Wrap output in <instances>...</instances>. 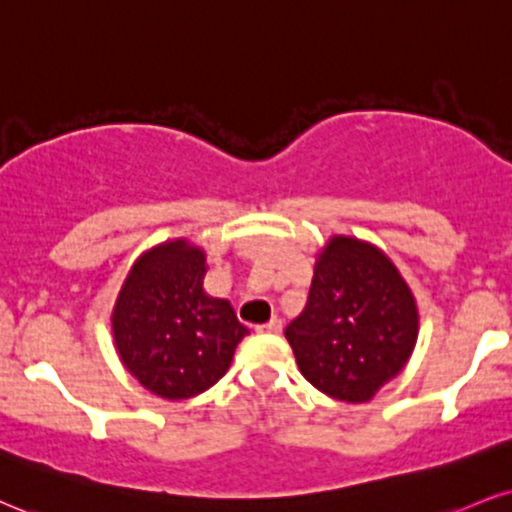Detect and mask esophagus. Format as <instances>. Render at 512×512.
I'll list each match as a JSON object with an SVG mask.
<instances>
[{
    "instance_id": "esophagus-1",
    "label": "esophagus",
    "mask_w": 512,
    "mask_h": 512,
    "mask_svg": "<svg viewBox=\"0 0 512 512\" xmlns=\"http://www.w3.org/2000/svg\"><path fill=\"white\" fill-rule=\"evenodd\" d=\"M281 329H283V324H281L279 317H272L267 324L255 326L257 334H281Z\"/></svg>"
}]
</instances>
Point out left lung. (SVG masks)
I'll list each match as a JSON object with an SVG mask.
<instances>
[{"label": "left lung", "mask_w": 512, "mask_h": 512, "mask_svg": "<svg viewBox=\"0 0 512 512\" xmlns=\"http://www.w3.org/2000/svg\"><path fill=\"white\" fill-rule=\"evenodd\" d=\"M286 338L315 389L365 403L408 362L417 307L384 252L336 236L319 255L305 310L286 326Z\"/></svg>", "instance_id": "1"}]
</instances>
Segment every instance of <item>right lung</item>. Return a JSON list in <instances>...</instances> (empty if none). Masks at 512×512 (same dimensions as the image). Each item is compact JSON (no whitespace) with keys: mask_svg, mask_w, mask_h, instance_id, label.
<instances>
[{"mask_svg":"<svg viewBox=\"0 0 512 512\" xmlns=\"http://www.w3.org/2000/svg\"><path fill=\"white\" fill-rule=\"evenodd\" d=\"M205 255L186 240L159 245L135 262L114 307V341L147 391L186 400L224 377L248 334L226 300L202 291Z\"/></svg>","mask_w":512,"mask_h":512,"instance_id":"1","label":"right lung"}]
</instances>
